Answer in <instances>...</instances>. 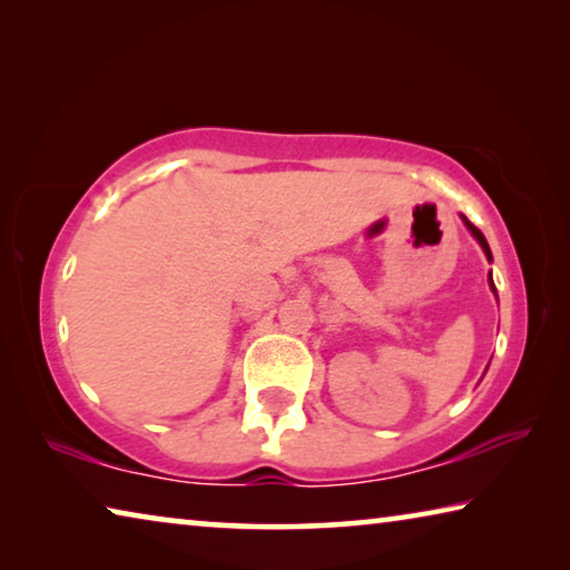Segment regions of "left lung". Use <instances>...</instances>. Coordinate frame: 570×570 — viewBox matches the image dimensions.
<instances>
[{
	"mask_svg": "<svg viewBox=\"0 0 570 570\" xmlns=\"http://www.w3.org/2000/svg\"><path fill=\"white\" fill-rule=\"evenodd\" d=\"M462 218V224H465L468 226V230H470V234H472V238H475L478 240V244H480V248H482V254H485V258H488V262H493V254H490V246H488V240H485V236H482L480 234V230L475 228V226H472L470 224V220L465 218V216H460ZM488 282H490V288H493V294L498 296V292H495V284H493V274H490L488 276Z\"/></svg>",
	"mask_w": 570,
	"mask_h": 570,
	"instance_id": "8db88e82",
	"label": "left lung"
}]
</instances>
